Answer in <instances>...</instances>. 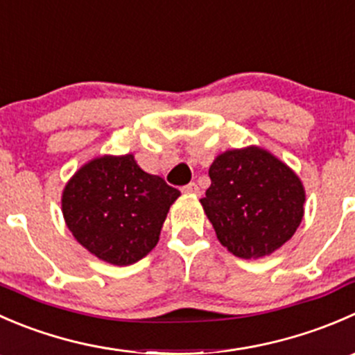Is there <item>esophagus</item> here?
<instances>
[{"label": "esophagus", "instance_id": "1", "mask_svg": "<svg viewBox=\"0 0 355 355\" xmlns=\"http://www.w3.org/2000/svg\"><path fill=\"white\" fill-rule=\"evenodd\" d=\"M182 193H186V195H198L200 188L196 182H189V184L182 186Z\"/></svg>", "mask_w": 355, "mask_h": 355}]
</instances>
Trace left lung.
I'll return each instance as SVG.
<instances>
[{"mask_svg":"<svg viewBox=\"0 0 355 355\" xmlns=\"http://www.w3.org/2000/svg\"><path fill=\"white\" fill-rule=\"evenodd\" d=\"M203 210L220 243L241 259H259L293 236L305 191L288 166L266 150H230L209 169Z\"/></svg>","mask_w":355,"mask_h":355,"instance_id":"left-lung-1","label":"left lung"}]
</instances>
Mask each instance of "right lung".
<instances>
[{
	"mask_svg": "<svg viewBox=\"0 0 355 355\" xmlns=\"http://www.w3.org/2000/svg\"><path fill=\"white\" fill-rule=\"evenodd\" d=\"M181 195L135 157L105 155L67 182L62 210L73 238L114 266H129L153 250L169 207Z\"/></svg>",
	"mask_w": 355,
	"mask_h": 355,
	"instance_id": "obj_1",
	"label": "right lung"
}]
</instances>
